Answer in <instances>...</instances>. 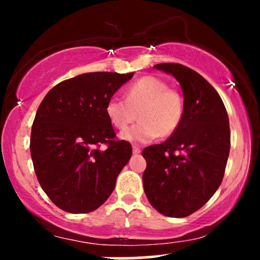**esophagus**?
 <instances>
[{
	"instance_id": "obj_1",
	"label": "esophagus",
	"mask_w": 260,
	"mask_h": 260,
	"mask_svg": "<svg viewBox=\"0 0 260 260\" xmlns=\"http://www.w3.org/2000/svg\"><path fill=\"white\" fill-rule=\"evenodd\" d=\"M132 150H133V154H134V155L140 154V148H139V147H136V145H133Z\"/></svg>"
}]
</instances>
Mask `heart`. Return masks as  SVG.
Segmentation results:
<instances>
[{
    "mask_svg": "<svg viewBox=\"0 0 260 260\" xmlns=\"http://www.w3.org/2000/svg\"><path fill=\"white\" fill-rule=\"evenodd\" d=\"M110 123L123 131L137 120L139 122L124 131L121 138L131 143H148L160 137H170L180 126L183 116V99L168 83L157 77L147 76L127 89L126 100L113 96L106 104Z\"/></svg>",
    "mask_w": 260,
    "mask_h": 260,
    "instance_id": "b5f03b06",
    "label": "heart"
}]
</instances>
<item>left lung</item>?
Segmentation results:
<instances>
[{
  "mask_svg": "<svg viewBox=\"0 0 260 260\" xmlns=\"http://www.w3.org/2000/svg\"><path fill=\"white\" fill-rule=\"evenodd\" d=\"M154 68L180 83L183 116L166 142L143 150V186L159 213L184 217L201 209L221 184L231 144L229 116L217 91L196 71L178 63Z\"/></svg>",
  "mask_w": 260,
  "mask_h": 260,
  "instance_id": "obj_1",
  "label": "left lung"
}]
</instances>
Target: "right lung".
<instances>
[{
  "label": "right lung",
  "mask_w": 260,
  "mask_h": 260,
  "mask_svg": "<svg viewBox=\"0 0 260 260\" xmlns=\"http://www.w3.org/2000/svg\"><path fill=\"white\" fill-rule=\"evenodd\" d=\"M133 74H80L53 86L39 106L30 137L32 165L44 192L67 213H90L103 205L132 156L129 143L113 140L105 109ZM104 142L108 149L100 151Z\"/></svg>",
  "instance_id": "obj_1"
}]
</instances>
